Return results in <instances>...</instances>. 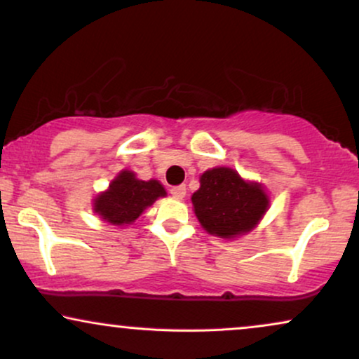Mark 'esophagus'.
Masks as SVG:
<instances>
[{
  "instance_id": "esophagus-1",
  "label": "esophagus",
  "mask_w": 359,
  "mask_h": 359,
  "mask_svg": "<svg viewBox=\"0 0 359 359\" xmlns=\"http://www.w3.org/2000/svg\"><path fill=\"white\" fill-rule=\"evenodd\" d=\"M172 197L175 198H184L185 197V185H177V187L170 189Z\"/></svg>"
}]
</instances>
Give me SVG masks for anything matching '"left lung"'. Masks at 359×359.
Wrapping results in <instances>:
<instances>
[{
    "label": "left lung",
    "instance_id": "left-lung-1",
    "mask_svg": "<svg viewBox=\"0 0 359 359\" xmlns=\"http://www.w3.org/2000/svg\"><path fill=\"white\" fill-rule=\"evenodd\" d=\"M192 203L208 233L233 238L255 229L270 201L262 184L247 182L229 167H215L201 175V189L194 192Z\"/></svg>",
    "mask_w": 359,
    "mask_h": 359
}]
</instances>
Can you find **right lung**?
Masks as SVG:
<instances>
[{"mask_svg": "<svg viewBox=\"0 0 359 359\" xmlns=\"http://www.w3.org/2000/svg\"><path fill=\"white\" fill-rule=\"evenodd\" d=\"M167 192L158 180H139L134 172L122 170L106 192L94 198V212L112 225H130Z\"/></svg>", "mask_w": 359, "mask_h": 359, "instance_id": "obj_1", "label": "right lung"}]
</instances>
